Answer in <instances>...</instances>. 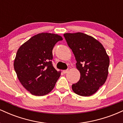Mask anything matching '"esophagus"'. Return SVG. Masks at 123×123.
<instances>
[{"label":"esophagus","instance_id":"34e87169","mask_svg":"<svg viewBox=\"0 0 123 123\" xmlns=\"http://www.w3.org/2000/svg\"><path fill=\"white\" fill-rule=\"evenodd\" d=\"M62 72H63V73H64V74H65V73H66L68 72V70H63Z\"/></svg>","mask_w":123,"mask_h":123}]
</instances>
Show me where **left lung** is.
I'll list each match as a JSON object with an SVG mask.
<instances>
[{
    "label": "left lung",
    "instance_id": "8db88e82",
    "mask_svg": "<svg viewBox=\"0 0 123 123\" xmlns=\"http://www.w3.org/2000/svg\"><path fill=\"white\" fill-rule=\"evenodd\" d=\"M63 36L74 54L80 73V80L72 88L79 95H92L108 77L109 58L105 49L94 37L81 32L65 33Z\"/></svg>",
    "mask_w": 123,
    "mask_h": 123
}]
</instances>
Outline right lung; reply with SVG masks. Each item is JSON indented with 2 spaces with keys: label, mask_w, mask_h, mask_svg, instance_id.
<instances>
[{
  "label": "right lung",
  "mask_w": 123,
  "mask_h": 123,
  "mask_svg": "<svg viewBox=\"0 0 123 123\" xmlns=\"http://www.w3.org/2000/svg\"><path fill=\"white\" fill-rule=\"evenodd\" d=\"M62 37L42 33L24 43L17 52L14 68L19 81L32 95L43 96L53 90L61 75L53 67L52 51Z\"/></svg>",
  "instance_id": "right-lung-1"
}]
</instances>
